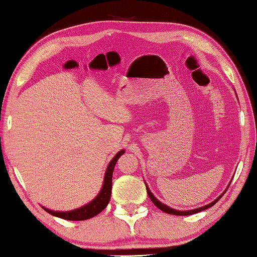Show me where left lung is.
Masks as SVG:
<instances>
[{
    "mask_svg": "<svg viewBox=\"0 0 257 257\" xmlns=\"http://www.w3.org/2000/svg\"><path fill=\"white\" fill-rule=\"evenodd\" d=\"M145 184H146V183H145ZM146 188H147V193H148V195H149V199L152 200V202H153L154 204H155V206H156L157 208H159L160 210L164 211V212H167V214H170V215H177V216H187V215H193V214H196V212H200V211L206 210V209L210 208V207L214 206L215 203H217V201H218V200L220 199V197H222V196L224 195V193L226 192V189H225V191L222 193V194H220L218 197H217L216 200L212 201L211 203L207 204V206H203V207H200V208H196V209H192V210H176V209L170 208L169 206H167V204L162 203L159 199H156V197L154 196L153 193L151 192V189H149V187L147 186V184H146ZM227 188H228V187H227Z\"/></svg>",
    "mask_w": 257,
    "mask_h": 257,
    "instance_id": "1",
    "label": "left lung"
}]
</instances>
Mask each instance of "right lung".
Wrapping results in <instances>:
<instances>
[{
	"label": "right lung",
	"mask_w": 257,
	"mask_h": 257,
	"mask_svg": "<svg viewBox=\"0 0 257 257\" xmlns=\"http://www.w3.org/2000/svg\"><path fill=\"white\" fill-rule=\"evenodd\" d=\"M125 151L118 152L113 159L110 161V163L108 164V168L105 170L104 173V179H103V184H102V188L98 192V194L94 197V199L88 202L85 206H82L80 208L74 209V210H70V211H54L50 210L48 208L42 207L45 210L48 212V214L60 217V218L63 219H68V220H85V219H89L92 217L96 216L100 214V212L103 210V209L108 206L109 201H110V196H111V188H112V173H113V169H115V165L117 163V161L119 157L123 155Z\"/></svg>",
	"instance_id": "obj_1"
}]
</instances>
